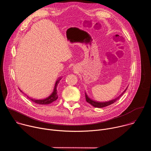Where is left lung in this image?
Wrapping results in <instances>:
<instances>
[{
  "instance_id": "1",
  "label": "left lung",
  "mask_w": 151,
  "mask_h": 151,
  "mask_svg": "<svg viewBox=\"0 0 151 151\" xmlns=\"http://www.w3.org/2000/svg\"><path fill=\"white\" fill-rule=\"evenodd\" d=\"M127 88L125 90V91L118 97H117L116 99H114V100H111L109 101H106V102H98V101H95L93 100H91V99H90L88 96L87 95V94L85 93V99H86V101H87V102H88V103H90V104H91L92 106H93L94 107H99V108H101V107H106V106H109L110 104H113L114 103H115L118 99H119L120 98V97H121V96L124 93V92L127 90Z\"/></svg>"
}]
</instances>
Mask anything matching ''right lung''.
Returning <instances> with one entry per match:
<instances>
[{"label":"right lung","instance_id":"add662e5","mask_svg":"<svg viewBox=\"0 0 151 151\" xmlns=\"http://www.w3.org/2000/svg\"><path fill=\"white\" fill-rule=\"evenodd\" d=\"M60 80H61V78H60L56 81L54 91H53L52 93L48 97H47V98H46L45 99H43V100H35V99H30V98L29 99L30 100H32V101H33V102H35V103H36L37 104H49L52 103L53 101H55L57 99V98H58L57 91V85L59 83V82H60Z\"/></svg>","mask_w":151,"mask_h":151}]
</instances>
